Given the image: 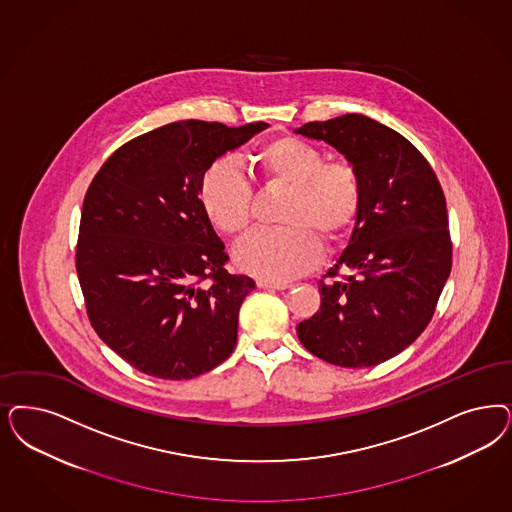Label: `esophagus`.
<instances>
[{
    "label": "esophagus",
    "instance_id": "obj_1",
    "mask_svg": "<svg viewBox=\"0 0 512 512\" xmlns=\"http://www.w3.org/2000/svg\"><path fill=\"white\" fill-rule=\"evenodd\" d=\"M257 287L259 289H287L289 283L287 282H274V280H257Z\"/></svg>",
    "mask_w": 512,
    "mask_h": 512
}]
</instances>
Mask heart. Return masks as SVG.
Listing matches in <instances>:
<instances>
[{
	"label": "heart",
	"instance_id": "b5f03b06",
	"mask_svg": "<svg viewBox=\"0 0 512 512\" xmlns=\"http://www.w3.org/2000/svg\"><path fill=\"white\" fill-rule=\"evenodd\" d=\"M253 174L266 193H282L278 223L255 230L236 249L234 261L249 274L287 280L308 272L321 259V240L344 242L359 223L365 187L350 160H325L318 145L297 136H278L253 155ZM202 212L227 236L244 234L255 213V191L229 160L212 162L198 183Z\"/></svg>",
	"mask_w": 512,
	"mask_h": 512
}]
</instances>
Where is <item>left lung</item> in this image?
I'll list each match as a JSON object with an SVG mask.
<instances>
[{
	"instance_id": "left-lung-1",
	"label": "left lung",
	"mask_w": 512,
	"mask_h": 512,
	"mask_svg": "<svg viewBox=\"0 0 512 512\" xmlns=\"http://www.w3.org/2000/svg\"><path fill=\"white\" fill-rule=\"evenodd\" d=\"M359 170L365 202L350 244L319 280L321 304L297 325L302 346L338 367H372L429 325L452 268L446 198L422 153L365 115L306 123ZM352 269V277H342Z\"/></svg>"
}]
</instances>
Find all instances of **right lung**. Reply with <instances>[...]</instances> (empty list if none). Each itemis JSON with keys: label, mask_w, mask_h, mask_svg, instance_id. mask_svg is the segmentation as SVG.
Here are the masks:
<instances>
[{"label": "right lung", "mask_w": 512, "mask_h": 512, "mask_svg": "<svg viewBox=\"0 0 512 512\" xmlns=\"http://www.w3.org/2000/svg\"><path fill=\"white\" fill-rule=\"evenodd\" d=\"M268 124L177 121L126 141L85 194L75 268L92 329L128 365L191 380L229 357L255 289L202 212L198 183Z\"/></svg>", "instance_id": "obj_1"}]
</instances>
